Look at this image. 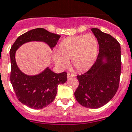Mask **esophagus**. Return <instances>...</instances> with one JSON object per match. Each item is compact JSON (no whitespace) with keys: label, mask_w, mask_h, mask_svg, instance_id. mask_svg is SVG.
Returning <instances> with one entry per match:
<instances>
[{"label":"esophagus","mask_w":132,"mask_h":132,"mask_svg":"<svg viewBox=\"0 0 132 132\" xmlns=\"http://www.w3.org/2000/svg\"><path fill=\"white\" fill-rule=\"evenodd\" d=\"M73 76H75L74 74H72V73L70 72H68V74H67V77L68 78H70V77H73Z\"/></svg>","instance_id":"obj_1"}]
</instances>
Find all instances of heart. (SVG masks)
I'll return each instance as SVG.
<instances>
[{
	"label": "heart",
	"instance_id": "obj_1",
	"mask_svg": "<svg viewBox=\"0 0 132 132\" xmlns=\"http://www.w3.org/2000/svg\"><path fill=\"white\" fill-rule=\"evenodd\" d=\"M98 49V41L93 34L73 36L64 39L60 43L57 54L53 56V59L62 68H65L71 60L76 70L84 72L93 66Z\"/></svg>",
	"mask_w": 132,
	"mask_h": 132
}]
</instances>
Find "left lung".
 Listing matches in <instances>:
<instances>
[{
  "label": "left lung",
  "mask_w": 132,
  "mask_h": 132,
  "mask_svg": "<svg viewBox=\"0 0 132 132\" xmlns=\"http://www.w3.org/2000/svg\"><path fill=\"white\" fill-rule=\"evenodd\" d=\"M91 31L99 45L98 56L88 71L76 76L79 84L75 96L83 107L97 109L111 100L118 90L121 68V47L117 39L109 34L97 28Z\"/></svg>",
  "instance_id": "obj_1"
}]
</instances>
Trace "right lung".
<instances>
[{
    "instance_id": "add662e5",
    "label": "right lung",
    "mask_w": 132,
    "mask_h": 132,
    "mask_svg": "<svg viewBox=\"0 0 132 132\" xmlns=\"http://www.w3.org/2000/svg\"><path fill=\"white\" fill-rule=\"evenodd\" d=\"M60 37L44 28L34 29L20 35L11 48V82L18 100L32 109H43L52 103L57 94L58 85L67 80V73L63 72L56 74L47 68L38 75H25L16 65V50L22 44L31 41L44 42L53 48Z\"/></svg>"
}]
</instances>
